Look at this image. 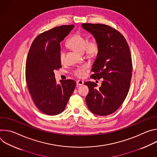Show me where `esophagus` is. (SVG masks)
<instances>
[{"label": "esophagus", "mask_w": 157, "mask_h": 157, "mask_svg": "<svg viewBox=\"0 0 157 157\" xmlns=\"http://www.w3.org/2000/svg\"><path fill=\"white\" fill-rule=\"evenodd\" d=\"M83 84H84V81H82V80H78V81H77V82H76V84H77L78 86H82V85H83Z\"/></svg>", "instance_id": "esophagus-1"}]
</instances>
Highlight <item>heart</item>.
Segmentation results:
<instances>
[{
  "instance_id": "obj_1",
  "label": "heart",
  "mask_w": 157,
  "mask_h": 157,
  "mask_svg": "<svg viewBox=\"0 0 157 157\" xmlns=\"http://www.w3.org/2000/svg\"><path fill=\"white\" fill-rule=\"evenodd\" d=\"M68 46L73 49L74 50L79 52L83 53L84 51L87 56L93 57L97 55L99 50V44L96 40H92L87 42V39L79 34H76L72 36L68 41H67ZM59 60L61 63L64 61L65 53L63 50L59 52ZM87 66H82L74 71L75 76L81 78L85 75Z\"/></svg>"
}]
</instances>
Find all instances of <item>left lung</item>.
Segmentation results:
<instances>
[{"label":"left lung","mask_w":157,"mask_h":157,"mask_svg":"<svg viewBox=\"0 0 157 157\" xmlns=\"http://www.w3.org/2000/svg\"><path fill=\"white\" fill-rule=\"evenodd\" d=\"M82 27L93 35L99 44L91 78L103 79L99 90L95 82H84L89 87L86 104L94 114L107 116L117 110L127 96L132 71L130 49L124 36L108 25L82 24Z\"/></svg>","instance_id":"obj_1"}]
</instances>
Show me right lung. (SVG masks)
<instances>
[{"mask_svg":"<svg viewBox=\"0 0 157 157\" xmlns=\"http://www.w3.org/2000/svg\"><path fill=\"white\" fill-rule=\"evenodd\" d=\"M74 25H61L44 32L33 40L28 53L25 78L31 97L43 113L58 115L65 109L76 83L71 79L57 84L54 71L61 68L60 42Z\"/></svg>","mask_w":157,"mask_h":157,"instance_id":"add662e5","label":"right lung"}]
</instances>
